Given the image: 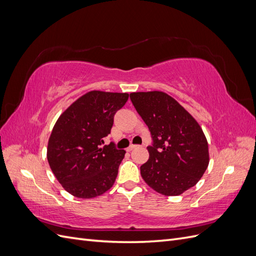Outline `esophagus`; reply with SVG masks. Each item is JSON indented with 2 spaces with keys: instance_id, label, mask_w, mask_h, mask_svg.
Here are the masks:
<instances>
[{
  "instance_id": "esophagus-1",
  "label": "esophagus",
  "mask_w": 256,
  "mask_h": 256,
  "mask_svg": "<svg viewBox=\"0 0 256 256\" xmlns=\"http://www.w3.org/2000/svg\"><path fill=\"white\" fill-rule=\"evenodd\" d=\"M136 147H138V145H134V144H131V145L128 147V148H127V152H131V150H134Z\"/></svg>"
}]
</instances>
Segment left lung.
Segmentation results:
<instances>
[{
  "label": "left lung",
  "instance_id": "left-lung-1",
  "mask_svg": "<svg viewBox=\"0 0 256 256\" xmlns=\"http://www.w3.org/2000/svg\"><path fill=\"white\" fill-rule=\"evenodd\" d=\"M131 102L148 127L154 144L141 176L152 189L180 196L204 175L209 164L208 143L194 118L164 92H130Z\"/></svg>",
  "mask_w": 256,
  "mask_h": 256
}]
</instances>
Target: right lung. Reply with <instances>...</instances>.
<instances>
[{"mask_svg": "<svg viewBox=\"0 0 256 256\" xmlns=\"http://www.w3.org/2000/svg\"><path fill=\"white\" fill-rule=\"evenodd\" d=\"M127 92L90 90L60 115L48 141L47 159L58 182L80 198L104 194L115 182L124 150L102 146Z\"/></svg>", "mask_w": 256, "mask_h": 256, "instance_id": "add662e5", "label": "right lung"}]
</instances>
